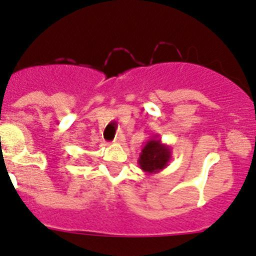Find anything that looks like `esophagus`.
Returning a JSON list of instances; mask_svg holds the SVG:
<instances>
[{"label": "esophagus", "instance_id": "34e87169", "mask_svg": "<svg viewBox=\"0 0 256 256\" xmlns=\"http://www.w3.org/2000/svg\"><path fill=\"white\" fill-rule=\"evenodd\" d=\"M114 144H124L125 142V136H124V134H118L114 140Z\"/></svg>", "mask_w": 256, "mask_h": 256}]
</instances>
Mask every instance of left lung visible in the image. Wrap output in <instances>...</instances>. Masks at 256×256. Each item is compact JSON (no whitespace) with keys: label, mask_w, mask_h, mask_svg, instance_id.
Listing matches in <instances>:
<instances>
[{"label":"left lung","mask_w":256,"mask_h":256,"mask_svg":"<svg viewBox=\"0 0 256 256\" xmlns=\"http://www.w3.org/2000/svg\"><path fill=\"white\" fill-rule=\"evenodd\" d=\"M171 156V146L163 144L160 138L154 136L150 138L142 146L138 163L145 174H154L167 167Z\"/></svg>","instance_id":"8db88e82"}]
</instances>
